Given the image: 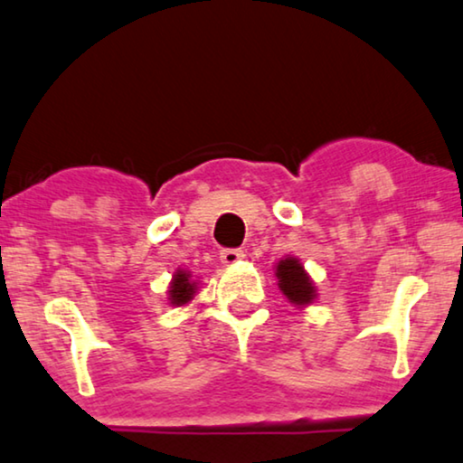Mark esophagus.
Instances as JSON below:
<instances>
[{
	"mask_svg": "<svg viewBox=\"0 0 463 463\" xmlns=\"http://www.w3.org/2000/svg\"><path fill=\"white\" fill-rule=\"evenodd\" d=\"M243 258H245V251H241V250H222V251H220V260H222V264H226V266L239 264Z\"/></svg>",
	"mask_w": 463,
	"mask_h": 463,
	"instance_id": "1",
	"label": "esophagus"
}]
</instances>
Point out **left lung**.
<instances>
[{
    "label": "left lung",
    "mask_w": 463,
    "mask_h": 463,
    "mask_svg": "<svg viewBox=\"0 0 463 463\" xmlns=\"http://www.w3.org/2000/svg\"><path fill=\"white\" fill-rule=\"evenodd\" d=\"M275 275L279 279V289L298 308H306L317 299V288L304 264L296 256L279 260L275 266Z\"/></svg>",
    "instance_id": "left-lung-1"
}]
</instances>
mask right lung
I'll return each mask as SVG.
<instances>
[{
  "instance_id": "add662e5",
  "label": "right lung",
  "mask_w": 463,
  "mask_h": 463,
  "mask_svg": "<svg viewBox=\"0 0 463 463\" xmlns=\"http://www.w3.org/2000/svg\"><path fill=\"white\" fill-rule=\"evenodd\" d=\"M197 291H199V283L193 279L191 270L178 269L172 275V281H169L167 302L175 306V308H180V306L191 304L194 296H197Z\"/></svg>"
}]
</instances>
